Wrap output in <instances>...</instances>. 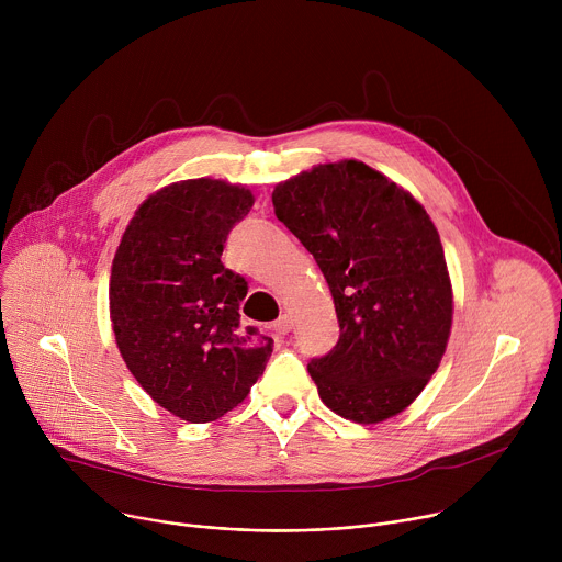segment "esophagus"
I'll use <instances>...</instances> for the list:
<instances>
[{"instance_id": "obj_1", "label": "esophagus", "mask_w": 562, "mask_h": 562, "mask_svg": "<svg viewBox=\"0 0 562 562\" xmlns=\"http://www.w3.org/2000/svg\"><path fill=\"white\" fill-rule=\"evenodd\" d=\"M273 329L280 334V336H286L291 329H293V319H291V315H280V319H278V323L273 325Z\"/></svg>"}]
</instances>
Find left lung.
Here are the masks:
<instances>
[{
  "instance_id": "obj_1",
  "label": "left lung",
  "mask_w": 562,
  "mask_h": 562,
  "mask_svg": "<svg viewBox=\"0 0 562 562\" xmlns=\"http://www.w3.org/2000/svg\"><path fill=\"white\" fill-rule=\"evenodd\" d=\"M273 209L334 295L340 340L306 367L323 403L358 425L405 412L436 373L453 315L425 206L364 162L342 159L280 182Z\"/></svg>"
}]
</instances>
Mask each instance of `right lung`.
I'll list each match as a JSON object with an SVG mask.
<instances>
[{
    "mask_svg": "<svg viewBox=\"0 0 562 562\" xmlns=\"http://www.w3.org/2000/svg\"><path fill=\"white\" fill-rule=\"evenodd\" d=\"M251 206L243 184H169L139 204L113 258L117 349L155 403L187 423L217 420L243 403L273 351L269 336L239 327L249 286L220 260Z\"/></svg>",
    "mask_w": 562,
    "mask_h": 562,
    "instance_id": "1",
    "label": "right lung"
}]
</instances>
